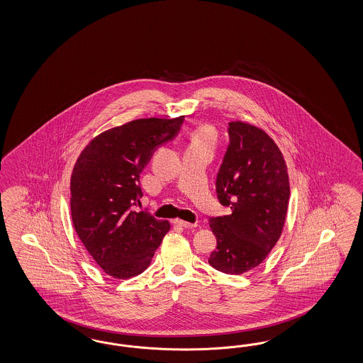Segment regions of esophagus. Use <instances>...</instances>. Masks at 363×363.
Masks as SVG:
<instances>
[{"label":"esophagus","mask_w":363,"mask_h":363,"mask_svg":"<svg viewBox=\"0 0 363 363\" xmlns=\"http://www.w3.org/2000/svg\"><path fill=\"white\" fill-rule=\"evenodd\" d=\"M174 223L178 225V226H181V228H185V229H190V228H196L197 226V223H190V222H186V220H176Z\"/></svg>","instance_id":"obj_1"}]
</instances>
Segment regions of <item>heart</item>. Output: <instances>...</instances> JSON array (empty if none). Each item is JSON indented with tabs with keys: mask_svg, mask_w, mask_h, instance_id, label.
I'll list each match as a JSON object with an SVG mask.
<instances>
[{
	"mask_svg": "<svg viewBox=\"0 0 363 363\" xmlns=\"http://www.w3.org/2000/svg\"><path fill=\"white\" fill-rule=\"evenodd\" d=\"M214 143H216V132L210 126L198 128L190 137V145H206L211 147Z\"/></svg>",
	"mask_w": 363,
	"mask_h": 363,
	"instance_id": "1",
	"label": "heart"
}]
</instances>
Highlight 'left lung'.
I'll list each match as a JSON object with an SVG mask.
<instances>
[{"label": "left lung", "instance_id": "8db88e82", "mask_svg": "<svg viewBox=\"0 0 363 363\" xmlns=\"http://www.w3.org/2000/svg\"><path fill=\"white\" fill-rule=\"evenodd\" d=\"M229 146L217 174L220 205L231 214L210 218L217 247L209 264L242 274L262 264L284 229L290 197L284 155L259 128L229 122Z\"/></svg>", "mask_w": 363, "mask_h": 363}]
</instances>
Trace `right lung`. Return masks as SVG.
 Returning a JSON list of instances; mask_svg holds the SVG:
<instances>
[{"mask_svg":"<svg viewBox=\"0 0 363 363\" xmlns=\"http://www.w3.org/2000/svg\"><path fill=\"white\" fill-rule=\"evenodd\" d=\"M184 116L141 118L101 133L79 154L70 179L74 229L93 259L118 279L141 274L170 230L137 211L140 174L154 152L176 137Z\"/></svg>","mask_w":363,"mask_h":363,"instance_id":"1","label":"right lung"}]
</instances>
